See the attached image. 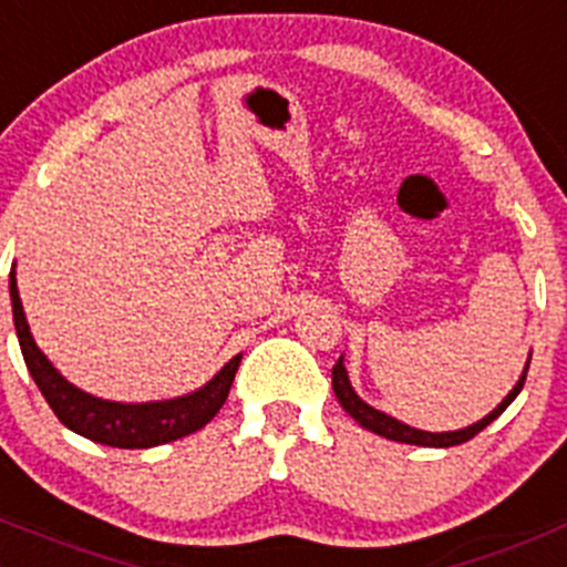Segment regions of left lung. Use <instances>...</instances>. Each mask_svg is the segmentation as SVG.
I'll return each instance as SVG.
<instances>
[{
	"label": "left lung",
	"mask_w": 567,
	"mask_h": 567,
	"mask_svg": "<svg viewBox=\"0 0 567 567\" xmlns=\"http://www.w3.org/2000/svg\"><path fill=\"white\" fill-rule=\"evenodd\" d=\"M528 361H532V355H528ZM526 372H528V363L526 369H523L520 380L515 383V389L509 391V394L504 396V403L498 405L495 411H489V414L484 416V420L473 422V425L462 427V431H444V433H431V431H416V427L405 425V422L394 420V416L383 414V411L372 409L369 403H363L361 396L355 394V389H352V383H349V374H347V367H343V358H338V363L332 367V391H336L338 403H341V409L347 411L352 420L358 422V425H363L367 431L378 433V436H385L391 439V442H405V444H420V447H453V444H462V442H470V439L475 436V433L484 431L489 422L498 420L501 414H504L506 409L512 405V400H515L517 394H520L523 383H526Z\"/></svg>",
	"instance_id": "8db88e82"
}]
</instances>
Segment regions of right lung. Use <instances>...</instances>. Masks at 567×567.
<instances>
[{"label":"right lung","mask_w":567,"mask_h":567,"mask_svg":"<svg viewBox=\"0 0 567 567\" xmlns=\"http://www.w3.org/2000/svg\"><path fill=\"white\" fill-rule=\"evenodd\" d=\"M10 301H13V324L16 336H19L21 355H24L28 372L33 374L35 385L50 403V409L55 411V416L69 431L81 433L92 442L109 444V447L142 451V447L176 442V439L200 431L212 416L224 409L231 380H235L237 367H240L243 355H235L209 383L200 385L193 394L176 396V400L111 403V400H100V396L86 394V391L69 383L52 367L50 358L35 347L33 332H30L28 319H24V308H21L13 271H10Z\"/></svg>","instance_id":"add662e5"}]
</instances>
